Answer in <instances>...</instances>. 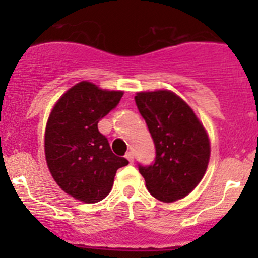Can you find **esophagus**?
Listing matches in <instances>:
<instances>
[{
	"label": "esophagus",
	"instance_id": "1",
	"mask_svg": "<svg viewBox=\"0 0 258 258\" xmlns=\"http://www.w3.org/2000/svg\"><path fill=\"white\" fill-rule=\"evenodd\" d=\"M126 158L128 160V162L131 163V165L134 163V155H132V152H127L126 153Z\"/></svg>",
	"mask_w": 258,
	"mask_h": 258
}]
</instances>
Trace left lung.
<instances>
[{
    "mask_svg": "<svg viewBox=\"0 0 258 258\" xmlns=\"http://www.w3.org/2000/svg\"><path fill=\"white\" fill-rule=\"evenodd\" d=\"M135 101L156 148L152 165H139L146 187L162 202L183 199L207 170L211 147L206 130L192 108L171 91L139 92Z\"/></svg>",
    "mask_w": 258,
    "mask_h": 258,
    "instance_id": "1",
    "label": "left lung"
}]
</instances>
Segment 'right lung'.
Masks as SVG:
<instances>
[{"label": "right lung", "mask_w": 258, "mask_h": 258, "mask_svg": "<svg viewBox=\"0 0 258 258\" xmlns=\"http://www.w3.org/2000/svg\"><path fill=\"white\" fill-rule=\"evenodd\" d=\"M122 95L82 81L62 95L48 117L45 155L49 172L66 194L86 204L105 199L116 171L128 165L111 151L97 127Z\"/></svg>", "instance_id": "obj_1"}]
</instances>
